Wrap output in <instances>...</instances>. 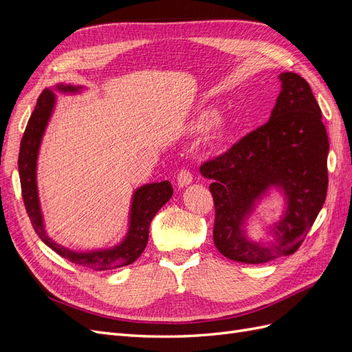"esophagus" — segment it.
<instances>
[{
    "mask_svg": "<svg viewBox=\"0 0 352 352\" xmlns=\"http://www.w3.org/2000/svg\"><path fill=\"white\" fill-rule=\"evenodd\" d=\"M177 186L179 188H185V186H188V185H190L192 184V175H190V172L189 170H186V168H182L179 172V175H177Z\"/></svg>",
    "mask_w": 352,
    "mask_h": 352,
    "instance_id": "1",
    "label": "esophagus"
}]
</instances>
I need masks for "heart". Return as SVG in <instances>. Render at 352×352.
I'll list each match as a JSON object with an SVG mask.
<instances>
[{"label":"heart","instance_id":"heart-1","mask_svg":"<svg viewBox=\"0 0 352 352\" xmlns=\"http://www.w3.org/2000/svg\"><path fill=\"white\" fill-rule=\"evenodd\" d=\"M216 117V110L214 109H201L194 117L192 120L189 122V127L190 131L192 132H204L207 131L210 124L212 123V120H214ZM228 132V124L226 122H217L214 123V126H212V138L214 140H221V138H225Z\"/></svg>","mask_w":352,"mask_h":352}]
</instances>
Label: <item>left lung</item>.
Returning a JSON list of instances; mask_svg holds the SVG:
<instances>
[{
	"label": "left lung",
	"mask_w": 352,
	"mask_h": 352,
	"mask_svg": "<svg viewBox=\"0 0 352 352\" xmlns=\"http://www.w3.org/2000/svg\"><path fill=\"white\" fill-rule=\"evenodd\" d=\"M282 89L269 122L229 151L206 162L216 220L212 239L229 260L261 264L294 254L320 212L327 194L329 140L322 111L300 74H279ZM274 187L287 208L271 227L275 242L251 241L244 230L256 202Z\"/></svg>",
	"instance_id": "left-lung-1"
}]
</instances>
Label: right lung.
Returning a JSON list of instances; mask_svg holds the SVG:
<instances>
[{
  "instance_id": "right-lung-1",
  "label": "right lung",
  "mask_w": 352,
  "mask_h": 352,
  "mask_svg": "<svg viewBox=\"0 0 352 352\" xmlns=\"http://www.w3.org/2000/svg\"><path fill=\"white\" fill-rule=\"evenodd\" d=\"M83 88L74 87V85L58 83L56 91L63 94H78ZM56 107V95L51 89H44L36 101V107L32 113L28 126L25 129L22 142H20L19 153V176L20 186H22L23 202L34 226L36 235L45 245L56 251L61 257L69 261L83 265L92 270H111L119 269L123 265L132 264L144 252L150 225L154 216L166 202L172 198L173 188L168 180L155 184H146L138 188L132 197V206L129 211V229L120 243L111 248L94 250V251H72L63 245L52 241L44 226V217H42L41 202L38 195L36 184V163L42 136L45 133L51 114Z\"/></svg>"
}]
</instances>
